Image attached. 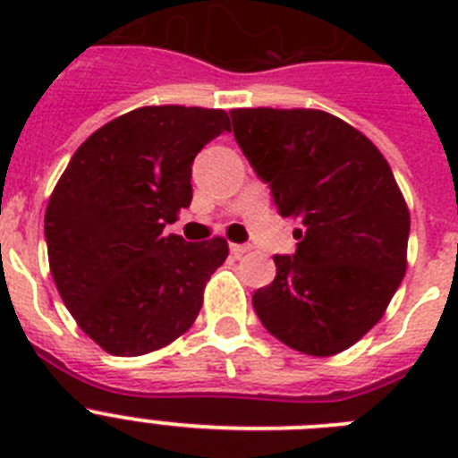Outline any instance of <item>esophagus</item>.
I'll list each match as a JSON object with an SVG mask.
<instances>
[{"label":"esophagus","instance_id":"1","mask_svg":"<svg viewBox=\"0 0 458 458\" xmlns=\"http://www.w3.org/2000/svg\"><path fill=\"white\" fill-rule=\"evenodd\" d=\"M229 250H232V254L233 257H242V254L245 252H250V245H241V242H232V245H229Z\"/></svg>","mask_w":458,"mask_h":458}]
</instances>
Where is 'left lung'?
<instances>
[{
	"label": "left lung",
	"instance_id": "8db88e82",
	"mask_svg": "<svg viewBox=\"0 0 458 458\" xmlns=\"http://www.w3.org/2000/svg\"><path fill=\"white\" fill-rule=\"evenodd\" d=\"M233 137L298 217L293 257L252 295L264 327L307 355H335L380 321L406 273L411 213L383 153L321 109H232Z\"/></svg>",
	"mask_w": 458,
	"mask_h": 458
}]
</instances>
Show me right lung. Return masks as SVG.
<instances>
[{
  "mask_svg": "<svg viewBox=\"0 0 458 458\" xmlns=\"http://www.w3.org/2000/svg\"><path fill=\"white\" fill-rule=\"evenodd\" d=\"M225 131V109H132L93 132L52 190L50 273L72 318L107 353L163 349L199 314L229 245L163 229L192 201L194 156Z\"/></svg>",
  "mask_w": 458,
  "mask_h": 458,
  "instance_id": "right-lung-1",
  "label": "right lung"
}]
</instances>
